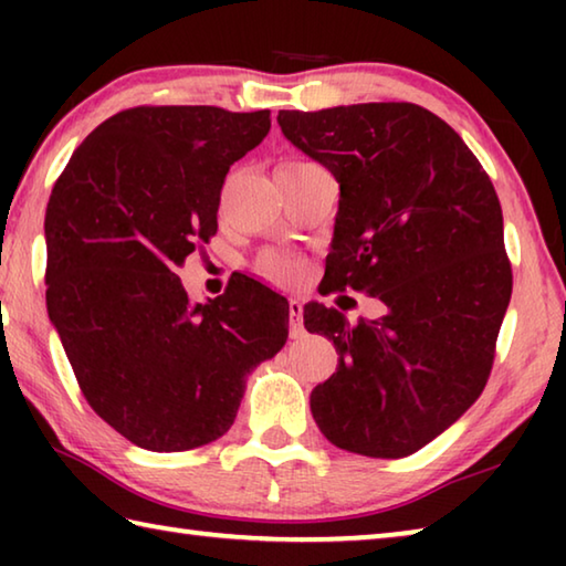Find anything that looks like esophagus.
<instances>
[{
    "instance_id": "1",
    "label": "esophagus",
    "mask_w": 566,
    "mask_h": 566,
    "mask_svg": "<svg viewBox=\"0 0 566 566\" xmlns=\"http://www.w3.org/2000/svg\"><path fill=\"white\" fill-rule=\"evenodd\" d=\"M302 314H304L302 302L300 300H290V334H292V339L304 337V319H302Z\"/></svg>"
}]
</instances>
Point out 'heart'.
Instances as JSON below:
<instances>
[{"label": "heart", "instance_id": "obj_1", "mask_svg": "<svg viewBox=\"0 0 566 566\" xmlns=\"http://www.w3.org/2000/svg\"><path fill=\"white\" fill-rule=\"evenodd\" d=\"M306 165H312V161H284L282 167H306ZM260 272L274 284L290 286L294 282H300L302 262L286 252H266L260 260Z\"/></svg>", "mask_w": 566, "mask_h": 566}]
</instances>
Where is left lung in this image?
<instances>
[{"mask_svg":"<svg viewBox=\"0 0 566 566\" xmlns=\"http://www.w3.org/2000/svg\"><path fill=\"white\" fill-rule=\"evenodd\" d=\"M276 122L339 181L324 292L357 290L387 306L357 324L304 306V327L339 354L312 391V417L347 452L415 454L490 379L512 296L500 199L462 137L419 104L282 109Z\"/></svg>","mask_w":566,"mask_h":566,"instance_id":"1","label":"left lung"}]
</instances>
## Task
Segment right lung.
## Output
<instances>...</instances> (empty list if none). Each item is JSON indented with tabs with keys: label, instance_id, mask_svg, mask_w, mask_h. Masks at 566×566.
<instances>
[{
	"label": "right lung",
	"instance_id": "right-lung-1",
	"mask_svg": "<svg viewBox=\"0 0 566 566\" xmlns=\"http://www.w3.org/2000/svg\"><path fill=\"white\" fill-rule=\"evenodd\" d=\"M270 127V109H124L52 189L46 312L90 407L149 452L227 434L247 375L290 334V304L262 282L195 304L175 274L217 232L229 167Z\"/></svg>",
	"mask_w": 566,
	"mask_h": 566
}]
</instances>
